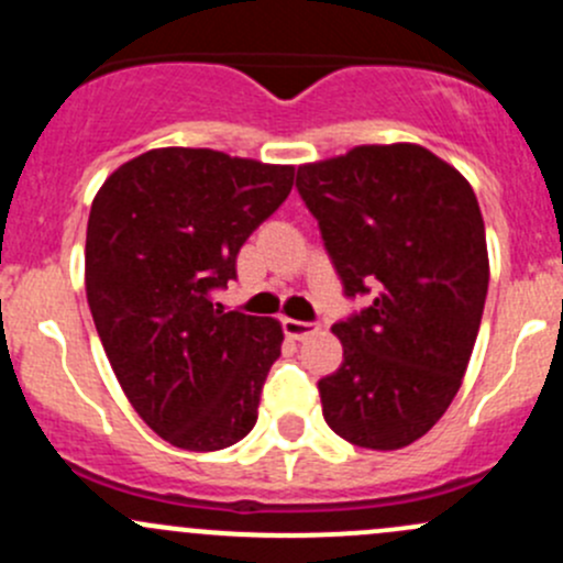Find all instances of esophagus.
Masks as SVG:
<instances>
[{
	"label": "esophagus",
	"mask_w": 563,
	"mask_h": 563,
	"mask_svg": "<svg viewBox=\"0 0 563 563\" xmlns=\"http://www.w3.org/2000/svg\"><path fill=\"white\" fill-rule=\"evenodd\" d=\"M283 329H286L288 338H294V340H305V338H310V334L321 332V327H318V323L297 321V318H286V321H283Z\"/></svg>",
	"instance_id": "34e87169"
}]
</instances>
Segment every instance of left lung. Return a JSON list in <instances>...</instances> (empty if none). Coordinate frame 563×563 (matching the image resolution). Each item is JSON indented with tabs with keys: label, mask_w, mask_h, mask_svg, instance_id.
Segmentation results:
<instances>
[{
	"label": "left lung",
	"mask_w": 563,
	"mask_h": 563,
	"mask_svg": "<svg viewBox=\"0 0 563 563\" xmlns=\"http://www.w3.org/2000/svg\"><path fill=\"white\" fill-rule=\"evenodd\" d=\"M297 190L345 294H373L334 323L343 365L321 378L323 419L349 444L402 450L463 384L490 261L468 179L419 144H365L305 163Z\"/></svg>",
	"instance_id": "left-lung-1"
}]
</instances>
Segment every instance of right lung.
<instances>
[{"instance_id":"1","label":"right lung","mask_w":563,"mask_h":563,"mask_svg":"<svg viewBox=\"0 0 563 563\" xmlns=\"http://www.w3.org/2000/svg\"><path fill=\"white\" fill-rule=\"evenodd\" d=\"M291 185L294 166L161 146L122 163L95 196L89 310L130 406L179 450H225L258 419L283 327L225 313L209 291L236 277L240 247Z\"/></svg>"}]
</instances>
